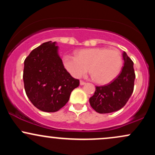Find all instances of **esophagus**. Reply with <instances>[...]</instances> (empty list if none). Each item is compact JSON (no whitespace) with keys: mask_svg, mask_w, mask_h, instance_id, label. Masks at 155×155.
Masks as SVG:
<instances>
[{"mask_svg":"<svg viewBox=\"0 0 155 155\" xmlns=\"http://www.w3.org/2000/svg\"><path fill=\"white\" fill-rule=\"evenodd\" d=\"M86 84V82L82 81V80H81V81H80V84L81 85H84V84Z\"/></svg>","mask_w":155,"mask_h":155,"instance_id":"34e87169","label":"esophagus"}]
</instances>
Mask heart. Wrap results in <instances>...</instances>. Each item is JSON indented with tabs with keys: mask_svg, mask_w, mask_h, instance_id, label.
<instances>
[{
	"mask_svg": "<svg viewBox=\"0 0 155 155\" xmlns=\"http://www.w3.org/2000/svg\"><path fill=\"white\" fill-rule=\"evenodd\" d=\"M63 62L68 71L75 78L84 75L89 68L94 81L101 84L114 81L122 66L120 51L106 47L81 49L76 51V56H64Z\"/></svg>",
	"mask_w": 155,
	"mask_h": 155,
	"instance_id": "obj_1",
	"label": "heart"
}]
</instances>
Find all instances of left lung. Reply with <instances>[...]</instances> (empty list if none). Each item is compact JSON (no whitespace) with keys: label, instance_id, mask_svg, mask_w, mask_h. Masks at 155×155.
<instances>
[{"label":"left lung","instance_id":"left-lung-1","mask_svg":"<svg viewBox=\"0 0 155 155\" xmlns=\"http://www.w3.org/2000/svg\"><path fill=\"white\" fill-rule=\"evenodd\" d=\"M124 66L117 77L104 86H96L94 95L90 98L92 108L97 113L108 114L124 107L134 89L136 78L133 62L125 51L122 53Z\"/></svg>","mask_w":155,"mask_h":155}]
</instances>
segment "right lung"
I'll return each mask as SVG.
<instances>
[{
    "label": "right lung",
    "instance_id": "obj_1",
    "mask_svg": "<svg viewBox=\"0 0 155 155\" xmlns=\"http://www.w3.org/2000/svg\"><path fill=\"white\" fill-rule=\"evenodd\" d=\"M55 44L51 41L42 44L24 62L26 95L33 106L46 112L59 111L79 85V80L72 77L64 68Z\"/></svg>",
    "mask_w": 155,
    "mask_h": 155
}]
</instances>
